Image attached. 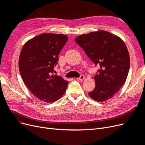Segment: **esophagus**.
Wrapping results in <instances>:
<instances>
[{
    "label": "esophagus",
    "mask_w": 145,
    "mask_h": 145,
    "mask_svg": "<svg viewBox=\"0 0 145 145\" xmlns=\"http://www.w3.org/2000/svg\"><path fill=\"white\" fill-rule=\"evenodd\" d=\"M85 76L83 75V74H82V75H80V76L79 77V78H77V79L78 80H83V79H85Z\"/></svg>",
    "instance_id": "34e87169"
}]
</instances>
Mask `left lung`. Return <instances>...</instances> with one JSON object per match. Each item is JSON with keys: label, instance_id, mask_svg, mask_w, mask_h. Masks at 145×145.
Here are the masks:
<instances>
[{"label": "left lung", "instance_id": "8db88e82", "mask_svg": "<svg viewBox=\"0 0 145 145\" xmlns=\"http://www.w3.org/2000/svg\"><path fill=\"white\" fill-rule=\"evenodd\" d=\"M74 41L93 63L100 66L95 76L96 86L89 92L97 102L113 97L126 80L130 68V57L124 42L105 30L83 34Z\"/></svg>", "mask_w": 145, "mask_h": 145}]
</instances>
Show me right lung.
Segmentation results:
<instances>
[{
	"mask_svg": "<svg viewBox=\"0 0 145 145\" xmlns=\"http://www.w3.org/2000/svg\"><path fill=\"white\" fill-rule=\"evenodd\" d=\"M67 40L65 35L42 33L29 40L21 50V77L30 92L43 102L56 101L67 87V81L53 74L59 53Z\"/></svg>",
	"mask_w": 145,
	"mask_h": 145,
	"instance_id": "1",
	"label": "right lung"
}]
</instances>
